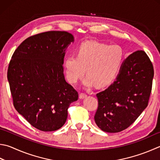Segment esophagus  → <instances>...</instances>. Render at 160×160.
Here are the masks:
<instances>
[{"instance_id":"1","label":"esophagus","mask_w":160,"mask_h":160,"mask_svg":"<svg viewBox=\"0 0 160 160\" xmlns=\"http://www.w3.org/2000/svg\"><path fill=\"white\" fill-rule=\"evenodd\" d=\"M87 97V94H84V93H80L79 94V98L80 99H83V98H85Z\"/></svg>"}]
</instances>
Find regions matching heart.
<instances>
[{"mask_svg": "<svg viewBox=\"0 0 160 160\" xmlns=\"http://www.w3.org/2000/svg\"><path fill=\"white\" fill-rule=\"evenodd\" d=\"M124 60V52L119 45H108L92 40L82 42L76 50V57L68 56L63 66L66 78L76 83L85 73V88L96 85L103 88L111 83L117 75Z\"/></svg>", "mask_w": 160, "mask_h": 160, "instance_id": "obj_1", "label": "heart"}]
</instances>
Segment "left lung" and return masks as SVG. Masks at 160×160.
Listing matches in <instances>:
<instances>
[{"mask_svg": "<svg viewBox=\"0 0 160 160\" xmlns=\"http://www.w3.org/2000/svg\"><path fill=\"white\" fill-rule=\"evenodd\" d=\"M153 76V66L146 52L131 54L114 82L97 94V125L103 132L117 133L134 122L148 106Z\"/></svg>", "mask_w": 160, "mask_h": 160, "instance_id": "left-lung-1", "label": "left lung"}]
</instances>
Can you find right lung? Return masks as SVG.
Returning <instances> with one entry per match:
<instances>
[{
    "label": "right lung",
    "instance_id": "1",
    "mask_svg": "<svg viewBox=\"0 0 160 160\" xmlns=\"http://www.w3.org/2000/svg\"><path fill=\"white\" fill-rule=\"evenodd\" d=\"M74 37L66 31H48L23 41L12 57L8 80L17 111L43 132L60 129L78 94L66 82L63 58Z\"/></svg>",
    "mask_w": 160,
    "mask_h": 160
}]
</instances>
